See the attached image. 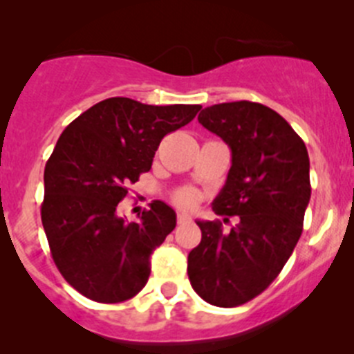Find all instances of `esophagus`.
I'll return each instance as SVG.
<instances>
[{
    "instance_id": "esophagus-1",
    "label": "esophagus",
    "mask_w": 354,
    "mask_h": 354,
    "mask_svg": "<svg viewBox=\"0 0 354 354\" xmlns=\"http://www.w3.org/2000/svg\"><path fill=\"white\" fill-rule=\"evenodd\" d=\"M178 223H190L192 222V216H190V214H187V213H178Z\"/></svg>"
}]
</instances>
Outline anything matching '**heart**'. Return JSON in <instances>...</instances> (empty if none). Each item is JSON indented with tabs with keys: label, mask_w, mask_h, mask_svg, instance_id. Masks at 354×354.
Masks as SVG:
<instances>
[{
	"label": "heart",
	"mask_w": 354,
	"mask_h": 354,
	"mask_svg": "<svg viewBox=\"0 0 354 354\" xmlns=\"http://www.w3.org/2000/svg\"><path fill=\"white\" fill-rule=\"evenodd\" d=\"M196 192L190 190V188H185V190H180V192L174 194V201H176L180 206H192V204L196 203Z\"/></svg>",
	"instance_id": "1"
}]
</instances>
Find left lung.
Wrapping results in <instances>:
<instances>
[{"label":"left lung","mask_w":354,"mask_h":354,"mask_svg":"<svg viewBox=\"0 0 354 354\" xmlns=\"http://www.w3.org/2000/svg\"><path fill=\"white\" fill-rule=\"evenodd\" d=\"M197 120L232 151L213 211L239 223L223 232L218 220L197 222L203 237L188 253V279L206 302L236 307L260 295L293 253L311 199L309 155L292 125L260 102L213 104Z\"/></svg>","instance_id":"obj_1"}]
</instances>
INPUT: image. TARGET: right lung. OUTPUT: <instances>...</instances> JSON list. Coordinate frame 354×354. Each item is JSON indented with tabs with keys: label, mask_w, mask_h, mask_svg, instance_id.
<instances>
[{
	"label": "right lung",
	"mask_w": 354,
	"mask_h": 354,
	"mask_svg": "<svg viewBox=\"0 0 354 354\" xmlns=\"http://www.w3.org/2000/svg\"><path fill=\"white\" fill-rule=\"evenodd\" d=\"M199 104L151 106L129 97L97 102L71 122L45 166L41 223L52 259L87 299L117 304L147 285L150 255L176 227L162 201L125 222L127 185L150 171L162 138L192 122Z\"/></svg>",
	"instance_id": "obj_1"
}]
</instances>
